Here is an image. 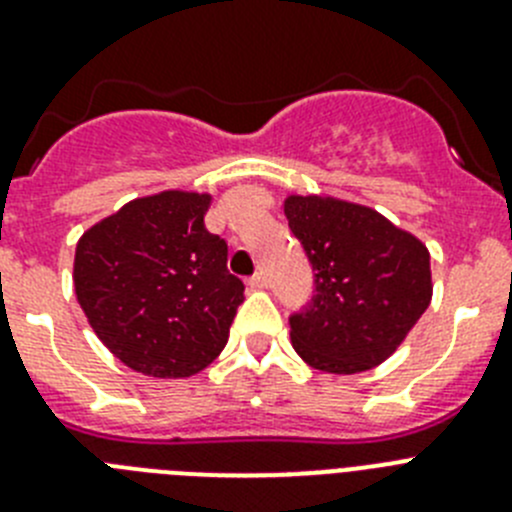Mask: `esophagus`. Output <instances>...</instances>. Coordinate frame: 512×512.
Wrapping results in <instances>:
<instances>
[{
    "instance_id": "obj_1",
    "label": "esophagus",
    "mask_w": 512,
    "mask_h": 512,
    "mask_svg": "<svg viewBox=\"0 0 512 512\" xmlns=\"http://www.w3.org/2000/svg\"><path fill=\"white\" fill-rule=\"evenodd\" d=\"M266 284H269V279H266L264 271H256V274L248 279V287H251V289H264Z\"/></svg>"
}]
</instances>
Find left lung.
<instances>
[{
    "label": "left lung",
    "mask_w": 512,
    "mask_h": 512,
    "mask_svg": "<svg viewBox=\"0 0 512 512\" xmlns=\"http://www.w3.org/2000/svg\"><path fill=\"white\" fill-rule=\"evenodd\" d=\"M284 212L315 271V295L289 315L297 354L328 374L382 364L431 305L428 248L351 202L289 197Z\"/></svg>",
    "instance_id": "obj_1"
}]
</instances>
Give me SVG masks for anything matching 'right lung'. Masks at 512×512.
Wrapping results in <instances>:
<instances>
[{
    "mask_svg": "<svg viewBox=\"0 0 512 512\" xmlns=\"http://www.w3.org/2000/svg\"><path fill=\"white\" fill-rule=\"evenodd\" d=\"M207 207L210 194H153L76 246V300L99 341L135 372L192 377L228 343L246 287L228 271V243L205 228Z\"/></svg>",
    "mask_w": 512,
    "mask_h": 512,
    "instance_id": "right-lung-1",
    "label": "right lung"
}]
</instances>
